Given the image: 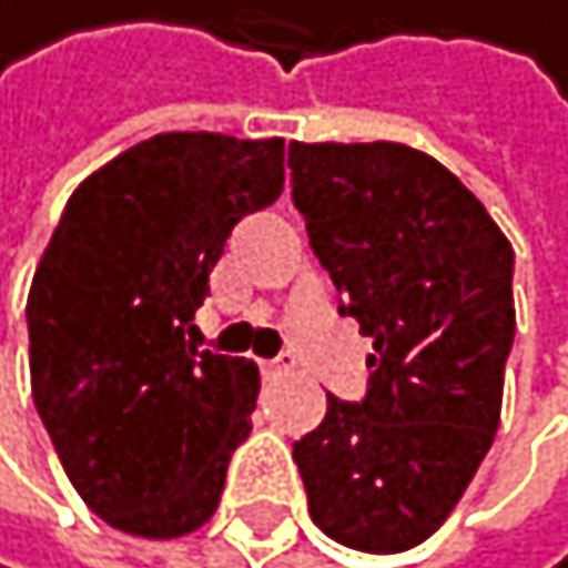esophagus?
<instances>
[{"label":"esophagus","mask_w":568,"mask_h":568,"mask_svg":"<svg viewBox=\"0 0 568 568\" xmlns=\"http://www.w3.org/2000/svg\"><path fill=\"white\" fill-rule=\"evenodd\" d=\"M261 368H264L267 379H278V375H286V372H290V365H286V362H264Z\"/></svg>","instance_id":"obj_1"}]
</instances>
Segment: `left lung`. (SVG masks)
Instances as JSON below:
<instances>
[{
  "mask_svg": "<svg viewBox=\"0 0 568 568\" xmlns=\"http://www.w3.org/2000/svg\"><path fill=\"white\" fill-rule=\"evenodd\" d=\"M314 257L372 336L368 397H328L293 444L333 540L397 555L444 526L501 423L516 336L508 235L440 160L400 142H290Z\"/></svg>",
  "mask_w": 568,
  "mask_h": 568,
  "instance_id": "1",
  "label": "left lung"
}]
</instances>
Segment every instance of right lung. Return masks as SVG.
<instances>
[{
	"label": "right lung",
	"instance_id": "right-lung-1",
	"mask_svg": "<svg viewBox=\"0 0 568 568\" xmlns=\"http://www.w3.org/2000/svg\"><path fill=\"white\" fill-rule=\"evenodd\" d=\"M282 139H145L74 189L34 267L31 397L113 530L185 537L221 501L261 372L189 336L235 221L282 196Z\"/></svg>",
	"mask_w": 568,
	"mask_h": 568
}]
</instances>
